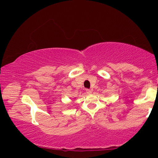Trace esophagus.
Returning <instances> with one entry per match:
<instances>
[{
  "label": "esophagus",
  "mask_w": 158,
  "mask_h": 158,
  "mask_svg": "<svg viewBox=\"0 0 158 158\" xmlns=\"http://www.w3.org/2000/svg\"><path fill=\"white\" fill-rule=\"evenodd\" d=\"M85 91H86V93H87V94H89V95L91 94V93H92V91H91V90H89V89H86V90H85Z\"/></svg>",
  "instance_id": "obj_1"
}]
</instances>
